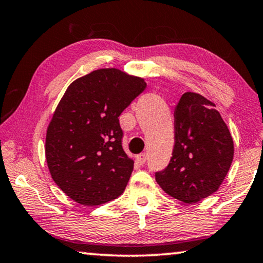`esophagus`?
Masks as SVG:
<instances>
[{"label": "esophagus", "instance_id": "obj_1", "mask_svg": "<svg viewBox=\"0 0 263 263\" xmlns=\"http://www.w3.org/2000/svg\"><path fill=\"white\" fill-rule=\"evenodd\" d=\"M145 159H147V155H145V153H142V154L135 156V161L140 164H143L145 162Z\"/></svg>", "mask_w": 263, "mask_h": 263}]
</instances>
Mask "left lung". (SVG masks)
<instances>
[{
  "label": "left lung",
  "mask_w": 263,
  "mask_h": 263,
  "mask_svg": "<svg viewBox=\"0 0 263 263\" xmlns=\"http://www.w3.org/2000/svg\"><path fill=\"white\" fill-rule=\"evenodd\" d=\"M215 107L204 96L188 91L174 111L173 156L155 180L183 203H196L219 191L233 162V137Z\"/></svg>",
  "instance_id": "left-lung-1"
}]
</instances>
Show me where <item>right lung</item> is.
<instances>
[{
  "instance_id": "1",
  "label": "right lung",
  "mask_w": 263,
  "mask_h": 263,
  "mask_svg": "<svg viewBox=\"0 0 263 263\" xmlns=\"http://www.w3.org/2000/svg\"><path fill=\"white\" fill-rule=\"evenodd\" d=\"M147 83L103 68L69 84L47 128L51 179L76 203L100 205L122 195L134 162L121 143L119 116Z\"/></svg>"
}]
</instances>
